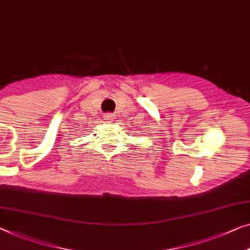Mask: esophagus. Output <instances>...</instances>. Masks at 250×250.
Returning a JSON list of instances; mask_svg holds the SVG:
<instances>
[{"mask_svg":"<svg viewBox=\"0 0 250 250\" xmlns=\"http://www.w3.org/2000/svg\"><path fill=\"white\" fill-rule=\"evenodd\" d=\"M104 120H105L106 122H112L114 120V115L112 113L104 114Z\"/></svg>","mask_w":250,"mask_h":250,"instance_id":"1","label":"esophagus"}]
</instances>
